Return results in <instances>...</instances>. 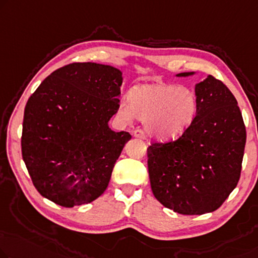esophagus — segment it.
<instances>
[{"instance_id":"34e87169","label":"esophagus","mask_w":258,"mask_h":258,"mask_svg":"<svg viewBox=\"0 0 258 258\" xmlns=\"http://www.w3.org/2000/svg\"><path fill=\"white\" fill-rule=\"evenodd\" d=\"M133 136L136 137V138H139V139H146V134H145V132L142 130H139V128H137L136 131H134L133 132Z\"/></svg>"}]
</instances>
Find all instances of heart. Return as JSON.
<instances>
[{"label":"heart","instance_id":"b5f03b06","mask_svg":"<svg viewBox=\"0 0 258 258\" xmlns=\"http://www.w3.org/2000/svg\"><path fill=\"white\" fill-rule=\"evenodd\" d=\"M197 105V97L189 88L162 82L144 83L131 89L127 104H121L120 112L144 121L156 139L172 140L191 125Z\"/></svg>","mask_w":258,"mask_h":258}]
</instances>
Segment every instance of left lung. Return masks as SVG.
Returning a JSON list of instances; mask_svg holds the SVG:
<instances>
[{
	"instance_id": "8db88e82",
	"label": "left lung",
	"mask_w": 258,
	"mask_h": 258,
	"mask_svg": "<svg viewBox=\"0 0 258 258\" xmlns=\"http://www.w3.org/2000/svg\"><path fill=\"white\" fill-rule=\"evenodd\" d=\"M195 94L197 112L182 137L147 149L154 197L185 215L213 212L228 198L240 179L247 139L237 101L221 81L209 75Z\"/></svg>"
}]
</instances>
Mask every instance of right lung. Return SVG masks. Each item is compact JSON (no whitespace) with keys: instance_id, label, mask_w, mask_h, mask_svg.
I'll return each instance as SVG.
<instances>
[{"instance_id":"obj_1","label":"right lung","mask_w":258,"mask_h":258,"mask_svg":"<svg viewBox=\"0 0 258 258\" xmlns=\"http://www.w3.org/2000/svg\"><path fill=\"white\" fill-rule=\"evenodd\" d=\"M122 73L75 62L47 76L24 110L22 155L33 185L63 207L94 202L109 185L131 138L109 120L119 109Z\"/></svg>"}]
</instances>
